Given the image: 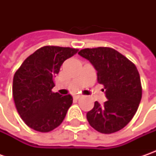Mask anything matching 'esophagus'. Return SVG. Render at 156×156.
Returning a JSON list of instances; mask_svg holds the SVG:
<instances>
[{"instance_id": "34e87169", "label": "esophagus", "mask_w": 156, "mask_h": 156, "mask_svg": "<svg viewBox=\"0 0 156 156\" xmlns=\"http://www.w3.org/2000/svg\"><path fill=\"white\" fill-rule=\"evenodd\" d=\"M81 94H75V95H74V98H75V99H79V98H81Z\"/></svg>"}]
</instances>
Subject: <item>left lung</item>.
<instances>
[{"label": "left lung", "instance_id": "8db88e82", "mask_svg": "<svg viewBox=\"0 0 156 156\" xmlns=\"http://www.w3.org/2000/svg\"><path fill=\"white\" fill-rule=\"evenodd\" d=\"M78 54L97 71V81L104 86L108 99L103 104L94 102L87 113V122L102 134L121 130L132 120L141 99V78L135 65L110 48H85Z\"/></svg>", "mask_w": 156, "mask_h": 156}]
</instances>
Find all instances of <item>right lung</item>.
Wrapping results in <instances>:
<instances>
[{
    "instance_id": "right-lung-1",
    "label": "right lung",
    "mask_w": 156,
    "mask_h": 156,
    "mask_svg": "<svg viewBox=\"0 0 156 156\" xmlns=\"http://www.w3.org/2000/svg\"><path fill=\"white\" fill-rule=\"evenodd\" d=\"M78 49L55 46L39 48L15 72L13 96L21 118L31 129L49 132L62 122L73 103L70 94L53 93L54 78L62 63Z\"/></svg>"
}]
</instances>
